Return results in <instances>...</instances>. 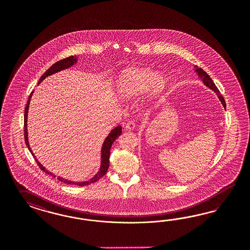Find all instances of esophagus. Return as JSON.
<instances>
[{"instance_id": "esophagus-1", "label": "esophagus", "mask_w": 250, "mask_h": 250, "mask_svg": "<svg viewBox=\"0 0 250 250\" xmlns=\"http://www.w3.org/2000/svg\"><path fill=\"white\" fill-rule=\"evenodd\" d=\"M136 127V124L134 121H128L125 124V129L126 130H133Z\"/></svg>"}]
</instances>
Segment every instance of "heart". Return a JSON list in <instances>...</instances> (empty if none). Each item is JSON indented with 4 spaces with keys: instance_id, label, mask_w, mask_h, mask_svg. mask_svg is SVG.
Here are the masks:
<instances>
[{
    "instance_id": "b5f03b06",
    "label": "heart",
    "mask_w": 250,
    "mask_h": 250,
    "mask_svg": "<svg viewBox=\"0 0 250 250\" xmlns=\"http://www.w3.org/2000/svg\"><path fill=\"white\" fill-rule=\"evenodd\" d=\"M167 87V80L150 68H131L122 72L117 83V91L122 99L135 98L150 90V95L157 98Z\"/></svg>"
}]
</instances>
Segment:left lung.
Listing matches in <instances>:
<instances>
[{"mask_svg": "<svg viewBox=\"0 0 250 250\" xmlns=\"http://www.w3.org/2000/svg\"><path fill=\"white\" fill-rule=\"evenodd\" d=\"M195 71L198 73V75L200 76V77L203 79L204 83H205L207 87H209L210 89H212V91H214V92L217 94V96L219 97L220 101H221L222 104H223L224 107L226 108V106H227L226 105V101H225L224 97L221 95V93H220L218 88L215 86V84H214V83L212 82V80L210 78V76L208 75L203 68H196V70H195Z\"/></svg>", "mask_w": 250, "mask_h": 250, "instance_id": "8db88e82", "label": "left lung"}]
</instances>
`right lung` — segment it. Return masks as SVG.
I'll list each match as a JSON object with an SVG mask.
<instances>
[{
  "label": "right lung",
  "instance_id": "obj_1",
  "mask_svg": "<svg viewBox=\"0 0 250 250\" xmlns=\"http://www.w3.org/2000/svg\"><path fill=\"white\" fill-rule=\"evenodd\" d=\"M76 62H77V56H70V57H68V58L63 59V60H61V61L56 62L55 64H53L50 68H48V69L45 71L43 75L41 76V78H40L38 83H40L45 79V77L51 75V74H54V73H56V72H58V71H61L62 69L69 68L70 66L74 65ZM33 92H34V91L31 92L30 96H29V98H28L27 104H26V106H25V109H24V123H23V127H24V142H25L26 146L28 147V149L30 150L31 154L34 156L33 152L31 150L30 146H29L28 137H27V112H28L29 103H30V99L31 97H32ZM121 133L122 126L121 125H118L117 127L113 129V130L111 131V133L109 134V136L106 137L105 141L104 142L103 148H102V164H101V168H100L98 173L95 175L90 181L83 182H70V181L65 180V179L61 178V177H58V180L61 181V182H64V183H67V184H75V185H79V186L89 185V184H91V183H93V182L99 181L103 176H104V175L106 174V172H107V170H108V167H109V165H110V160H109V159H110V149H111V146H112V145H113L114 141L116 140V138L121 135ZM34 158L36 159L38 167H40L41 170L45 171V173H47V174L51 175V176L55 177L51 172L47 171L45 167L38 162V159H37V158H36L35 156H34Z\"/></svg>",
  "mask_w": 250,
  "mask_h": 250
}]
</instances>
